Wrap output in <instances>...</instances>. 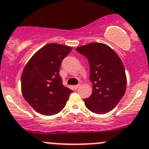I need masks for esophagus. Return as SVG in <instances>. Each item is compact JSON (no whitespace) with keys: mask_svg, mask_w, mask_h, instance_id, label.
<instances>
[{"mask_svg":"<svg viewBox=\"0 0 149 149\" xmlns=\"http://www.w3.org/2000/svg\"><path fill=\"white\" fill-rule=\"evenodd\" d=\"M80 87H81V84H77V85H75L73 88H74V90H78Z\"/></svg>","mask_w":149,"mask_h":149,"instance_id":"obj_1","label":"esophagus"}]
</instances>
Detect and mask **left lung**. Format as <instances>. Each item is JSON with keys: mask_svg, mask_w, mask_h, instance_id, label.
I'll list each match as a JSON object with an SVG mask.
<instances>
[{"mask_svg": "<svg viewBox=\"0 0 149 149\" xmlns=\"http://www.w3.org/2000/svg\"><path fill=\"white\" fill-rule=\"evenodd\" d=\"M88 59L93 92L84 99L89 110L105 114L115 107L126 91L124 66L116 53L108 45L93 42L76 48Z\"/></svg>", "mask_w": 149, "mask_h": 149, "instance_id": "left-lung-1", "label": "left lung"}]
</instances>
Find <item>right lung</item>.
Here are the masks:
<instances>
[{"label": "right lung", "mask_w": 149, "mask_h": 149, "mask_svg": "<svg viewBox=\"0 0 149 149\" xmlns=\"http://www.w3.org/2000/svg\"><path fill=\"white\" fill-rule=\"evenodd\" d=\"M71 48L50 43L39 50L27 63L21 77L22 93L37 112L53 115L66 104L72 90L62 84L59 68Z\"/></svg>", "instance_id": "right-lung-1"}]
</instances>
